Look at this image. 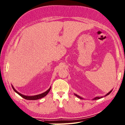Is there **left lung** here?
I'll use <instances>...</instances> for the list:
<instances>
[{
    "label": "left lung",
    "mask_w": 125,
    "mask_h": 125,
    "mask_svg": "<svg viewBox=\"0 0 125 125\" xmlns=\"http://www.w3.org/2000/svg\"><path fill=\"white\" fill-rule=\"evenodd\" d=\"M112 90H111L110 92L109 93H107L106 95H105V96H106L107 95H109V94L112 92ZM74 95H75L77 97H78V98H79L80 99H83V98H82L81 97H80V96H78L77 95H76V94H74ZM103 97H95V98H94V99H93V100H96V99H100V98H102Z\"/></svg>",
    "instance_id": "1"
}]
</instances>
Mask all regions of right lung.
Returning a JSON list of instances; mask_svg holds the SVG:
<instances>
[{"instance_id":"1","label":"right lung","mask_w":125,"mask_h":125,"mask_svg":"<svg viewBox=\"0 0 125 125\" xmlns=\"http://www.w3.org/2000/svg\"><path fill=\"white\" fill-rule=\"evenodd\" d=\"M12 88L13 89V90H14L15 93H16L18 94V95H19L20 96H21L22 97H23V98L26 99H27V100H37V99L43 98V97H45V96H46L47 94H48L49 93L50 90H51V87H50V88L48 90L46 91L45 92H44L42 94H39V95H35V96H26V95H22V94H21L20 93H19L18 91H17L13 87V86L12 85Z\"/></svg>"}]
</instances>
